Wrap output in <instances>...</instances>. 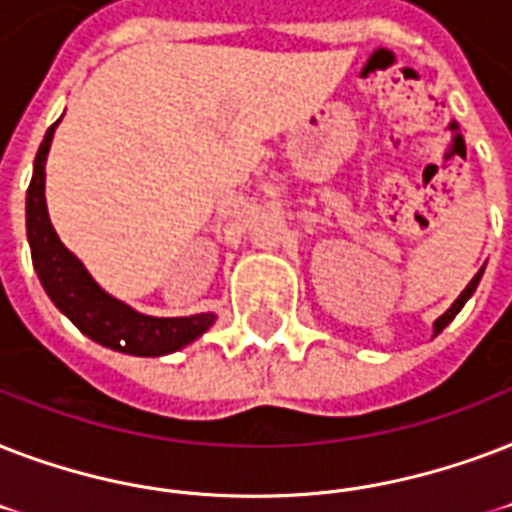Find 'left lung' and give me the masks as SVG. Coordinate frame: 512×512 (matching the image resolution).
Returning a JSON list of instances; mask_svg holds the SVG:
<instances>
[{
  "label": "left lung",
  "mask_w": 512,
  "mask_h": 512,
  "mask_svg": "<svg viewBox=\"0 0 512 512\" xmlns=\"http://www.w3.org/2000/svg\"><path fill=\"white\" fill-rule=\"evenodd\" d=\"M481 275H483V269H478V275H475V277H473V280H470V283H467V288H465V291L459 293V299H457V301H454V304H451L449 310L443 312L441 318L435 320V336L441 334L443 328L449 326L451 320L457 318V312H459V310H462V307H465V301H467V299H470V296H473V291H475V288H478V280H481Z\"/></svg>",
  "instance_id": "8db88e82"
}]
</instances>
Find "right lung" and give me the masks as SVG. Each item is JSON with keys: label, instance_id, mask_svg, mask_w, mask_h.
I'll return each mask as SVG.
<instances>
[{"label": "right lung", "instance_id": "right-lung-1", "mask_svg": "<svg viewBox=\"0 0 512 512\" xmlns=\"http://www.w3.org/2000/svg\"><path fill=\"white\" fill-rule=\"evenodd\" d=\"M55 125L45 133L34 160L29 194H26V232H29L31 261L37 269L39 283L45 285L53 304L93 342L109 350L128 352V355H168L194 342L202 331H208L211 312L189 315V318H149L130 310L87 275L82 261L58 240L45 205V160L50 152Z\"/></svg>", "mask_w": 512, "mask_h": 512}]
</instances>
